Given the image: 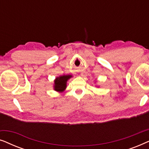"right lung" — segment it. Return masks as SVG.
I'll return each instance as SVG.
<instances>
[{"instance_id":"add662e5","label":"right lung","mask_w":149,"mask_h":149,"mask_svg":"<svg viewBox=\"0 0 149 149\" xmlns=\"http://www.w3.org/2000/svg\"><path fill=\"white\" fill-rule=\"evenodd\" d=\"M72 77V75H62L56 78L54 81V90L58 92L64 91L66 88L67 81Z\"/></svg>"}]
</instances>
